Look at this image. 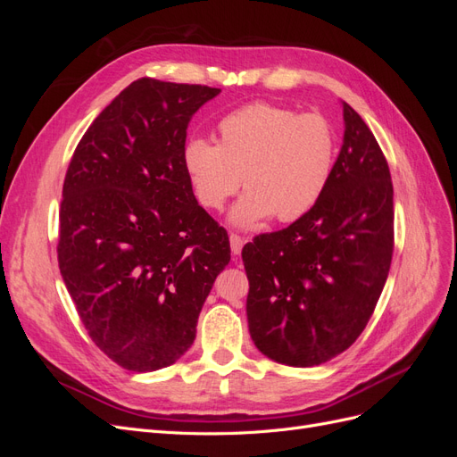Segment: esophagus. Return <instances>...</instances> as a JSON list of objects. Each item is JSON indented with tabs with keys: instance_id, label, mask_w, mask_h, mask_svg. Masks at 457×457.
<instances>
[{
	"instance_id": "obj_1",
	"label": "esophagus",
	"mask_w": 457,
	"mask_h": 457,
	"mask_svg": "<svg viewBox=\"0 0 457 457\" xmlns=\"http://www.w3.org/2000/svg\"><path fill=\"white\" fill-rule=\"evenodd\" d=\"M228 240H230V250H232V253H234V255H240L245 240L240 237V234H234V232L230 234Z\"/></svg>"
}]
</instances>
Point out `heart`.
<instances>
[{"mask_svg": "<svg viewBox=\"0 0 457 457\" xmlns=\"http://www.w3.org/2000/svg\"><path fill=\"white\" fill-rule=\"evenodd\" d=\"M217 143L195 137L183 148V168L196 202L219 212L242 187L230 223L253 228L272 215L289 223L322 198L336 163V133L320 114L253 103L227 114Z\"/></svg>", "mask_w": 457, "mask_h": 457, "instance_id": "b5f03b06", "label": "heart"}]
</instances>
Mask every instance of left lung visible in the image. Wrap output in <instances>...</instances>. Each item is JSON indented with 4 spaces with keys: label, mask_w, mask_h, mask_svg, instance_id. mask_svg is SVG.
<instances>
[{
    "label": "left lung",
    "mask_w": 457,
    "mask_h": 457,
    "mask_svg": "<svg viewBox=\"0 0 457 457\" xmlns=\"http://www.w3.org/2000/svg\"><path fill=\"white\" fill-rule=\"evenodd\" d=\"M345 135L322 198L278 232L245 244V312L270 361L309 368L347 351L378 305L393 259L389 165L364 120L343 103Z\"/></svg>",
    "instance_id": "left-lung-1"
}]
</instances>
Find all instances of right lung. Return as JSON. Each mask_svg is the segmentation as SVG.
<instances>
[{
  "label": "right lung",
  "mask_w": 457,
  "mask_h": 457,
  "mask_svg": "<svg viewBox=\"0 0 457 457\" xmlns=\"http://www.w3.org/2000/svg\"><path fill=\"white\" fill-rule=\"evenodd\" d=\"M220 89L141 78L81 137L61 204L59 269L89 337L131 371L177 362L230 261L183 168L187 128Z\"/></svg>",
  "instance_id": "add662e5"
}]
</instances>
